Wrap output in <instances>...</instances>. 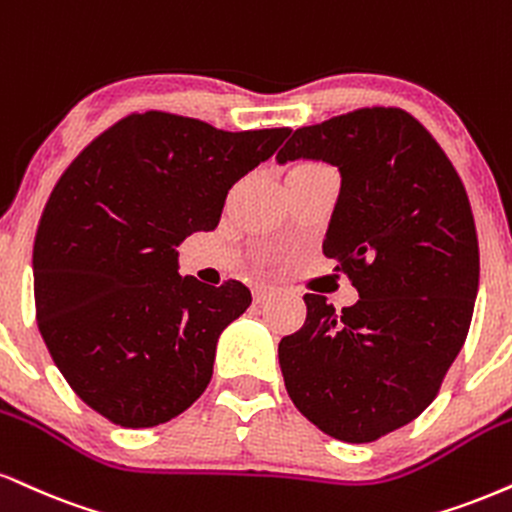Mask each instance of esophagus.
I'll list each match as a JSON object with an SVG mask.
<instances>
[{"label":"esophagus","instance_id":"34e87169","mask_svg":"<svg viewBox=\"0 0 512 512\" xmlns=\"http://www.w3.org/2000/svg\"><path fill=\"white\" fill-rule=\"evenodd\" d=\"M274 295H276L274 286H255V288H252V298H255V303H264V300L274 298Z\"/></svg>","mask_w":512,"mask_h":512}]
</instances>
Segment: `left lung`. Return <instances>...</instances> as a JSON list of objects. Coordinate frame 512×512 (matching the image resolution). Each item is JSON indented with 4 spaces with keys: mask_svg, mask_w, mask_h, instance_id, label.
I'll return each mask as SVG.
<instances>
[{
    "mask_svg": "<svg viewBox=\"0 0 512 512\" xmlns=\"http://www.w3.org/2000/svg\"><path fill=\"white\" fill-rule=\"evenodd\" d=\"M324 159L341 193L324 238L360 293L341 312L305 293L279 343L286 391L324 434L369 443L422 415L470 331L479 243L458 171L415 116L362 107L298 128L276 159Z\"/></svg>",
    "mask_w": 512,
    "mask_h": 512,
    "instance_id": "left-lung-1",
    "label": "left lung"
}]
</instances>
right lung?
<instances>
[{
    "instance_id": "1",
    "label": "right lung",
    "mask_w": 512,
    "mask_h": 512,
    "mask_svg": "<svg viewBox=\"0 0 512 512\" xmlns=\"http://www.w3.org/2000/svg\"><path fill=\"white\" fill-rule=\"evenodd\" d=\"M288 133L135 112L61 174L35 233V317L54 365L109 422L157 427L207 389L219 334L252 295L181 276L176 245L212 231L233 183Z\"/></svg>"
}]
</instances>
